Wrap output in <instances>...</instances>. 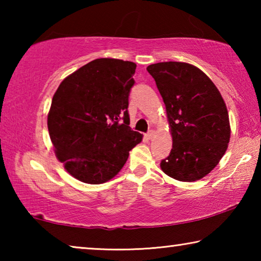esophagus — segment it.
Listing matches in <instances>:
<instances>
[{"mask_svg":"<svg viewBox=\"0 0 261 261\" xmlns=\"http://www.w3.org/2000/svg\"><path fill=\"white\" fill-rule=\"evenodd\" d=\"M153 136H154V131L153 130H149L147 134H146V137L148 139H152L153 138Z\"/></svg>","mask_w":261,"mask_h":261,"instance_id":"34e87169","label":"esophagus"}]
</instances>
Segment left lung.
I'll return each mask as SVG.
<instances>
[{
  "instance_id": "1",
  "label": "left lung",
  "mask_w": 261,
  "mask_h": 261,
  "mask_svg": "<svg viewBox=\"0 0 261 261\" xmlns=\"http://www.w3.org/2000/svg\"><path fill=\"white\" fill-rule=\"evenodd\" d=\"M147 71L166 106L173 137L163 173L180 182H194L210 174L226 153L230 140L227 106L214 83L192 64L161 62Z\"/></svg>"
}]
</instances>
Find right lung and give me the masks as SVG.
Instances as JSON below:
<instances>
[{
    "label": "right lung",
    "instance_id": "right-lung-1",
    "mask_svg": "<svg viewBox=\"0 0 261 261\" xmlns=\"http://www.w3.org/2000/svg\"><path fill=\"white\" fill-rule=\"evenodd\" d=\"M136 68L134 62L96 59L65 78L53 96L50 140L65 170L81 182L112 179L143 139L131 130L127 113Z\"/></svg>",
    "mask_w": 261,
    "mask_h": 261
}]
</instances>
